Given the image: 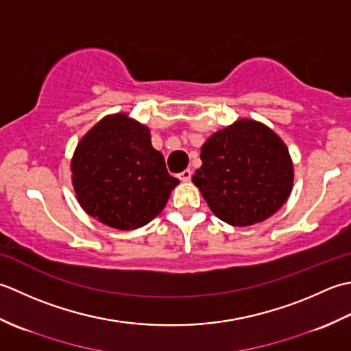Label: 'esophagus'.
Returning a JSON list of instances; mask_svg holds the SVG:
<instances>
[{
  "mask_svg": "<svg viewBox=\"0 0 351 351\" xmlns=\"http://www.w3.org/2000/svg\"><path fill=\"white\" fill-rule=\"evenodd\" d=\"M191 177H192V171L191 169H184V171H182L180 174H178V178H180L182 182H188Z\"/></svg>",
  "mask_w": 351,
  "mask_h": 351,
  "instance_id": "esophagus-1",
  "label": "esophagus"
}]
</instances>
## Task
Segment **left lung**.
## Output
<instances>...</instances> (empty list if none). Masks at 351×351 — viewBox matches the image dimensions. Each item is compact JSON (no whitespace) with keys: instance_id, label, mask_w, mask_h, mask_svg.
<instances>
[{"instance_id":"8db88e82","label":"left lung","mask_w":351,"mask_h":351,"mask_svg":"<svg viewBox=\"0 0 351 351\" xmlns=\"http://www.w3.org/2000/svg\"><path fill=\"white\" fill-rule=\"evenodd\" d=\"M192 182L210 210L234 227L262 223L288 199L294 168L285 142L253 119L213 133L202 147Z\"/></svg>"}]
</instances>
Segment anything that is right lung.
Wrapping results in <instances>:
<instances>
[{"label":"right lung","mask_w":351,"mask_h":351,"mask_svg":"<svg viewBox=\"0 0 351 351\" xmlns=\"http://www.w3.org/2000/svg\"><path fill=\"white\" fill-rule=\"evenodd\" d=\"M71 171L86 213L118 230L148 224L178 184L153 148L148 127L125 113L104 117L83 136Z\"/></svg>","instance_id":"right-lung-1"}]
</instances>
